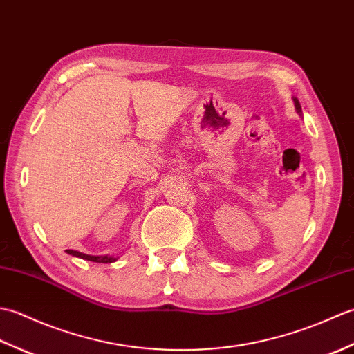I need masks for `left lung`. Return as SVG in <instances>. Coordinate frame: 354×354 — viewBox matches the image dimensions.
<instances>
[{
    "label": "left lung",
    "mask_w": 354,
    "mask_h": 354,
    "mask_svg": "<svg viewBox=\"0 0 354 354\" xmlns=\"http://www.w3.org/2000/svg\"><path fill=\"white\" fill-rule=\"evenodd\" d=\"M293 102H295V109L298 111V114H301V104H299L298 99H293Z\"/></svg>",
    "instance_id": "obj_1"
}]
</instances>
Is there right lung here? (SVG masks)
Returning a JSON list of instances; mask_svg holds the SVG:
<instances>
[{"mask_svg": "<svg viewBox=\"0 0 354 354\" xmlns=\"http://www.w3.org/2000/svg\"><path fill=\"white\" fill-rule=\"evenodd\" d=\"M66 252L74 255V257L89 260V261H95V263H112V261L117 260L115 257H108V255H88V254L79 252V251H73V250H66Z\"/></svg>", "mask_w": 354, "mask_h": 354, "instance_id": "1", "label": "right lung"}]
</instances>
